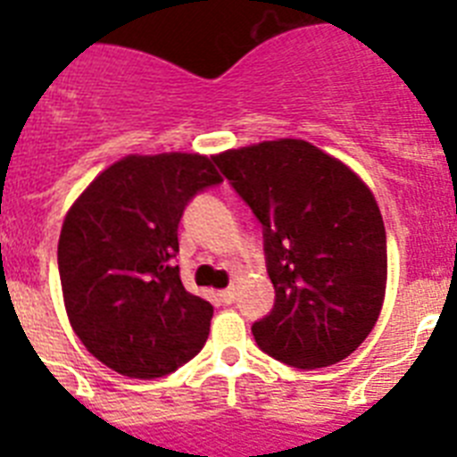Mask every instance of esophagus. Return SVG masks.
Wrapping results in <instances>:
<instances>
[{
    "mask_svg": "<svg viewBox=\"0 0 457 457\" xmlns=\"http://www.w3.org/2000/svg\"><path fill=\"white\" fill-rule=\"evenodd\" d=\"M220 300L224 302V304H231V302L236 300V288H226V290H221V293H220Z\"/></svg>",
    "mask_w": 457,
    "mask_h": 457,
    "instance_id": "1",
    "label": "esophagus"
}]
</instances>
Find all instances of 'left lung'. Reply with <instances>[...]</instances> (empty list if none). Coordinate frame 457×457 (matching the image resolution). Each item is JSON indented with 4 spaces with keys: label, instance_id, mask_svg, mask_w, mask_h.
I'll return each mask as SVG.
<instances>
[{
    "label": "left lung",
    "instance_id": "8db88e82",
    "mask_svg": "<svg viewBox=\"0 0 457 457\" xmlns=\"http://www.w3.org/2000/svg\"><path fill=\"white\" fill-rule=\"evenodd\" d=\"M263 224L277 293L252 327L258 348L295 369L332 366L373 332L386 293V236L369 185L304 139L212 155Z\"/></svg>",
    "mask_w": 457,
    "mask_h": 457
}]
</instances>
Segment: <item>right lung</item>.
I'll return each mask as SVG.
<instances>
[{
  "label": "right lung",
  "mask_w": 457,
  "mask_h": 457,
  "mask_svg": "<svg viewBox=\"0 0 457 457\" xmlns=\"http://www.w3.org/2000/svg\"><path fill=\"white\" fill-rule=\"evenodd\" d=\"M221 183L199 153L125 155L68 208L59 277L72 332L125 378L173 373L204 348L212 304L187 293L173 256L199 189Z\"/></svg>",
  "instance_id": "obj_1"
}]
</instances>
